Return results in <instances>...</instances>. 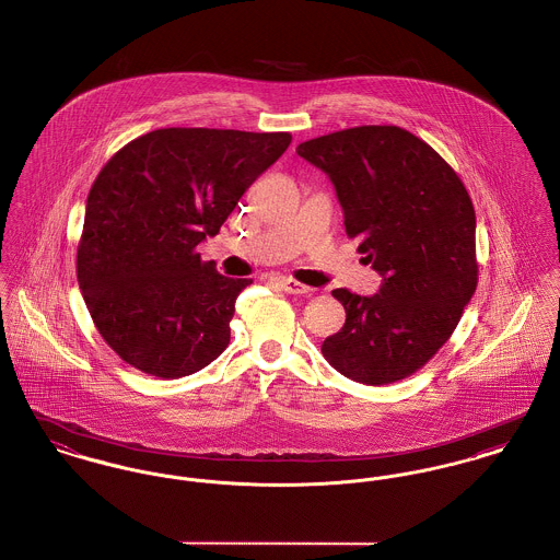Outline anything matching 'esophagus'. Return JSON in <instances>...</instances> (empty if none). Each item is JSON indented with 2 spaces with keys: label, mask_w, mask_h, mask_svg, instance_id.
<instances>
[{
  "label": "esophagus",
  "mask_w": 560,
  "mask_h": 560,
  "mask_svg": "<svg viewBox=\"0 0 560 560\" xmlns=\"http://www.w3.org/2000/svg\"><path fill=\"white\" fill-rule=\"evenodd\" d=\"M275 281H277V283L281 285V290L288 292V294H298V296H311V294H313V288L300 283L296 279H292V277H275Z\"/></svg>",
  "instance_id": "1"
}]
</instances>
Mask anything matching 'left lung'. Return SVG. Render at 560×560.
<instances>
[{
  "mask_svg": "<svg viewBox=\"0 0 560 560\" xmlns=\"http://www.w3.org/2000/svg\"><path fill=\"white\" fill-rule=\"evenodd\" d=\"M296 152L331 179L347 234L383 277L374 296L331 292L347 319L322 353L363 385L401 381L440 351L476 292L471 198L431 145L392 125L322 135Z\"/></svg>",
  "mask_w": 560,
  "mask_h": 560,
  "instance_id": "obj_1",
  "label": "left lung"
}]
</instances>
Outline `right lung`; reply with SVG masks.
I'll list each match as a JSON object with an SVG mask.
<instances>
[{"mask_svg": "<svg viewBox=\"0 0 560 560\" xmlns=\"http://www.w3.org/2000/svg\"><path fill=\"white\" fill-rule=\"evenodd\" d=\"M292 143L290 132L159 129L101 168L78 243V283L109 349L132 368L182 378L231 342L236 296L252 279L202 262L245 190Z\"/></svg>", "mask_w": 560, "mask_h": 560, "instance_id": "add662e5", "label": "right lung"}]
</instances>
